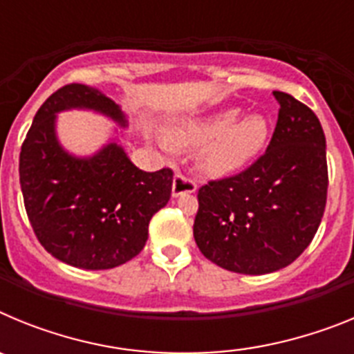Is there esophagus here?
<instances>
[{"label":"esophagus","instance_id":"34e87169","mask_svg":"<svg viewBox=\"0 0 354 354\" xmlns=\"http://www.w3.org/2000/svg\"><path fill=\"white\" fill-rule=\"evenodd\" d=\"M196 192V183L192 179V177H187L184 174H175L174 183H171V195L174 196H180V195H187V193H195Z\"/></svg>","mask_w":354,"mask_h":354}]
</instances>
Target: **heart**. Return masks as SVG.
<instances>
[{
    "instance_id": "b5f03b06",
    "label": "heart",
    "mask_w": 354,
    "mask_h": 354,
    "mask_svg": "<svg viewBox=\"0 0 354 354\" xmlns=\"http://www.w3.org/2000/svg\"><path fill=\"white\" fill-rule=\"evenodd\" d=\"M271 122L259 113L239 117L237 109L189 118L170 129V140L183 149H198L200 168L209 175L234 174L246 167L268 145Z\"/></svg>"
}]
</instances>
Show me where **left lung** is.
I'll use <instances>...</instances> for the list:
<instances>
[{
    "label": "left lung",
    "mask_w": 354,
    "mask_h": 354,
    "mask_svg": "<svg viewBox=\"0 0 354 354\" xmlns=\"http://www.w3.org/2000/svg\"><path fill=\"white\" fill-rule=\"evenodd\" d=\"M268 150L241 174L198 189L193 236L223 270L266 274L305 252L326 207V138L308 106L286 92Z\"/></svg>",
    "instance_id": "left-lung-1"
}]
</instances>
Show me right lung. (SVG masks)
<instances>
[{
    "label": "right lung",
    "instance_id": "add662e5",
    "mask_svg": "<svg viewBox=\"0 0 354 354\" xmlns=\"http://www.w3.org/2000/svg\"><path fill=\"white\" fill-rule=\"evenodd\" d=\"M93 109L126 127L118 104L71 83L40 106L19 156L24 207L37 239L53 257L83 270H111L143 250L150 218L168 204L174 171H143L118 143L90 158L68 154L56 138V113Z\"/></svg>",
    "mask_w": 354,
    "mask_h": 354
}]
</instances>
